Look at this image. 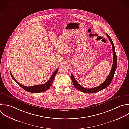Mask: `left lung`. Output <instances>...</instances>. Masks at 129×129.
Segmentation results:
<instances>
[{
    "label": "left lung",
    "mask_w": 129,
    "mask_h": 129,
    "mask_svg": "<svg viewBox=\"0 0 129 129\" xmlns=\"http://www.w3.org/2000/svg\"><path fill=\"white\" fill-rule=\"evenodd\" d=\"M106 35L107 37H108L109 41L111 43L112 47L113 63H112V68H111V71L110 72V73L102 84H101L100 85H99L98 87L92 88H90V89L85 88L84 87H83L82 86H81L76 80V79H75L73 74H71V79H72V82L73 83V85H74V86L77 90H78L81 92H83L85 93H95V92L100 91L106 88L107 87H108L112 81V80L113 79V77L114 76V73H115V70L116 69V67H117V56H116L114 46V44L113 43V42H112L110 37L107 33H106Z\"/></svg>",
    "instance_id": "8db88e82"
}]
</instances>
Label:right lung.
I'll use <instances>...</instances> for the list:
<instances>
[{"mask_svg":"<svg viewBox=\"0 0 129 129\" xmlns=\"http://www.w3.org/2000/svg\"><path fill=\"white\" fill-rule=\"evenodd\" d=\"M57 72H58V69L56 70L54 72V73L52 74L49 81L48 82H47L46 83H45L44 84H42V85H34V86H31V87H26V86H23V85L20 84V83H18V82H17L16 81V80L15 79V78L14 77V76H13V75L11 72H10V73H11V75L12 78L16 82V83H18V84L19 85H20L25 91L29 92H32V93H40V92H44V91H45L48 90L51 87V86L52 85L53 80H54V78L56 73H57Z\"/></svg>","mask_w":129,"mask_h":129,"instance_id":"obj_1","label":"right lung"}]
</instances>
